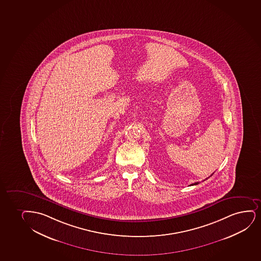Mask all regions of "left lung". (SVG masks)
Segmentation results:
<instances>
[{
    "instance_id": "8db88e82",
    "label": "left lung",
    "mask_w": 261,
    "mask_h": 261,
    "mask_svg": "<svg viewBox=\"0 0 261 261\" xmlns=\"http://www.w3.org/2000/svg\"><path fill=\"white\" fill-rule=\"evenodd\" d=\"M198 184H199V182H196V183L192 184V185H191V186H194V185H198Z\"/></svg>"
}]
</instances>
